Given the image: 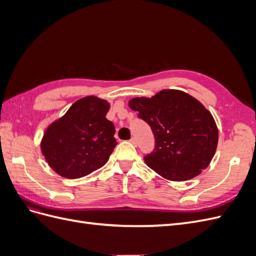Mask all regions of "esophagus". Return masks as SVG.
Segmentation results:
<instances>
[{
    "label": "esophagus",
    "mask_w": 256,
    "mask_h": 256,
    "mask_svg": "<svg viewBox=\"0 0 256 256\" xmlns=\"http://www.w3.org/2000/svg\"><path fill=\"white\" fill-rule=\"evenodd\" d=\"M130 143L131 144H134V145H136V143H138V141H136V138H134V136H132L130 138Z\"/></svg>",
    "instance_id": "1"
}]
</instances>
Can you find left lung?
Wrapping results in <instances>:
<instances>
[{"label": "left lung", "mask_w": 256, "mask_h": 256, "mask_svg": "<svg viewBox=\"0 0 256 256\" xmlns=\"http://www.w3.org/2000/svg\"><path fill=\"white\" fill-rule=\"evenodd\" d=\"M129 106L152 130L154 150L144 160L160 176L189 180L210 164L218 145V128L198 99L182 90H164L152 98H132Z\"/></svg>", "instance_id": "8db88e82"}]
</instances>
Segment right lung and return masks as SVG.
<instances>
[{"instance_id":"1","label":"right lung","mask_w":256,"mask_h":256,"mask_svg":"<svg viewBox=\"0 0 256 256\" xmlns=\"http://www.w3.org/2000/svg\"><path fill=\"white\" fill-rule=\"evenodd\" d=\"M109 109L106 100L84 97L46 129L40 148L54 172L74 180L106 164L118 144L113 122L106 118Z\"/></svg>"}]
</instances>
